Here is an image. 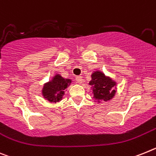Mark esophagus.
I'll use <instances>...</instances> for the list:
<instances>
[{
    "label": "esophagus",
    "instance_id": "34e87169",
    "mask_svg": "<svg viewBox=\"0 0 156 156\" xmlns=\"http://www.w3.org/2000/svg\"><path fill=\"white\" fill-rule=\"evenodd\" d=\"M76 81L79 84H82V82H83V78H82V76H77L76 77Z\"/></svg>",
    "mask_w": 156,
    "mask_h": 156
}]
</instances>
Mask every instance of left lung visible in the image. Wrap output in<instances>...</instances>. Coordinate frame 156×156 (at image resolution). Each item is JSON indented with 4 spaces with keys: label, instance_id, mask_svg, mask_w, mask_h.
Masks as SVG:
<instances>
[{
    "label": "left lung",
    "instance_id": "8db88e82",
    "mask_svg": "<svg viewBox=\"0 0 156 156\" xmlns=\"http://www.w3.org/2000/svg\"><path fill=\"white\" fill-rule=\"evenodd\" d=\"M89 85L91 86L93 101L98 104L112 101L117 93V82L100 70L92 73Z\"/></svg>",
    "mask_w": 156,
    "mask_h": 156
}]
</instances>
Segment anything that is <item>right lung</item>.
Returning a JSON list of instances; mask_svg holds the SVG:
<instances>
[{
	"label": "right lung",
	"instance_id": "1",
	"mask_svg": "<svg viewBox=\"0 0 156 156\" xmlns=\"http://www.w3.org/2000/svg\"><path fill=\"white\" fill-rule=\"evenodd\" d=\"M72 82V79L65 78L60 74H55L52 79L45 82L41 89V96L49 103H59L67 91L66 89Z\"/></svg>",
	"mask_w": 156,
	"mask_h": 156
}]
</instances>
